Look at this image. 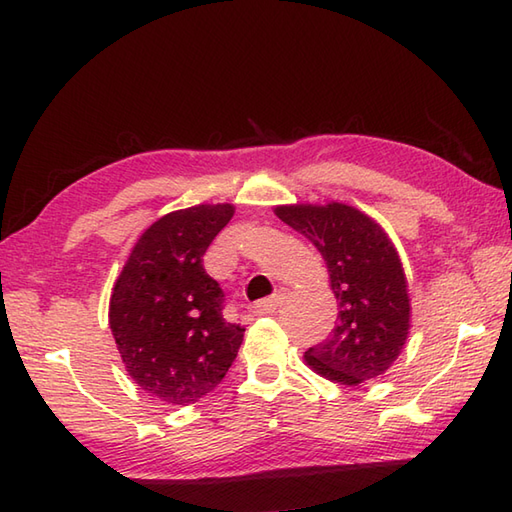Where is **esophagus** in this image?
<instances>
[{
    "label": "esophagus",
    "instance_id": "obj_1",
    "mask_svg": "<svg viewBox=\"0 0 512 512\" xmlns=\"http://www.w3.org/2000/svg\"><path fill=\"white\" fill-rule=\"evenodd\" d=\"M283 296H285V292H283V290H279V292H275L272 296H268V299H261V301L253 303V305H251V312H253V314H257V316L272 314V312H275L277 307L281 305Z\"/></svg>",
    "mask_w": 512,
    "mask_h": 512
}]
</instances>
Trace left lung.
Instances as JSON below:
<instances>
[{
	"mask_svg": "<svg viewBox=\"0 0 512 512\" xmlns=\"http://www.w3.org/2000/svg\"><path fill=\"white\" fill-rule=\"evenodd\" d=\"M277 216L318 248L338 299L336 327L305 351L307 364L347 386L384 375L410 327L406 275L388 235L362 211L340 202L277 207Z\"/></svg>",
	"mask_w": 512,
	"mask_h": 512,
	"instance_id": "obj_1",
	"label": "left lung"
}]
</instances>
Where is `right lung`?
I'll list each match as a JSON object with an SVG mask.
<instances>
[{
	"mask_svg": "<svg viewBox=\"0 0 512 512\" xmlns=\"http://www.w3.org/2000/svg\"><path fill=\"white\" fill-rule=\"evenodd\" d=\"M231 218V205L168 213L139 237L113 288L109 325L126 371L161 401H198L237 358L244 329L224 320V292L202 266Z\"/></svg>",
	"mask_w": 512,
	"mask_h": 512,
	"instance_id": "right-lung-1",
	"label": "right lung"
}]
</instances>
